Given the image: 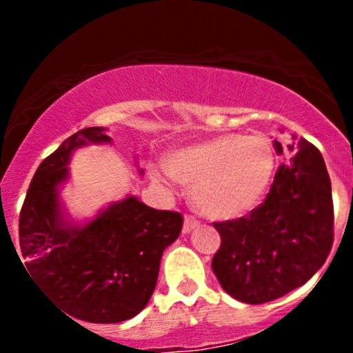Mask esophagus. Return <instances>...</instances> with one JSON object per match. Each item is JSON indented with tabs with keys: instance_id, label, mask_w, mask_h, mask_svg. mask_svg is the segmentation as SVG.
<instances>
[{
	"instance_id": "1",
	"label": "esophagus",
	"mask_w": 353,
	"mask_h": 353,
	"mask_svg": "<svg viewBox=\"0 0 353 353\" xmlns=\"http://www.w3.org/2000/svg\"><path fill=\"white\" fill-rule=\"evenodd\" d=\"M198 220L194 219V216H191V215H186V219H184V225H183V232L184 234H188V232H191V230L193 229H196L198 227Z\"/></svg>"
}]
</instances>
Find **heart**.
I'll list each match as a JSON object with an SVG mask.
<instances>
[{"label":"heart","mask_w":353,"mask_h":353,"mask_svg":"<svg viewBox=\"0 0 353 353\" xmlns=\"http://www.w3.org/2000/svg\"><path fill=\"white\" fill-rule=\"evenodd\" d=\"M275 152L256 134H220L172 152L167 169L157 172L191 188L198 212L229 220L251 212L266 193L275 172Z\"/></svg>","instance_id":"1"}]
</instances>
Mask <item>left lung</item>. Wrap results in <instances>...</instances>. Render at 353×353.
<instances>
[{
    "instance_id": "left-lung-1",
    "label": "left lung",
    "mask_w": 353,
    "mask_h": 353,
    "mask_svg": "<svg viewBox=\"0 0 353 353\" xmlns=\"http://www.w3.org/2000/svg\"><path fill=\"white\" fill-rule=\"evenodd\" d=\"M276 154L283 148L275 140ZM270 193L248 216L215 222L213 273L229 295L265 304L304 285L333 245L331 181L321 152L301 138L285 150Z\"/></svg>"
}]
</instances>
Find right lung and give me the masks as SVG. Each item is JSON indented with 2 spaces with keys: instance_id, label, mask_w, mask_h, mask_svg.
Listing matches in <instances>:
<instances>
[{
  "instance_id": "add662e5",
  "label": "right lung",
  "mask_w": 353,
  "mask_h": 353,
  "mask_svg": "<svg viewBox=\"0 0 353 353\" xmlns=\"http://www.w3.org/2000/svg\"><path fill=\"white\" fill-rule=\"evenodd\" d=\"M104 128H85L42 160L20 212V249L28 273L68 314L87 323H121L154 294L163 251L179 237L183 215L134 196L102 210L85 225L66 222L58 186L74 148L109 143Z\"/></svg>"
}]
</instances>
